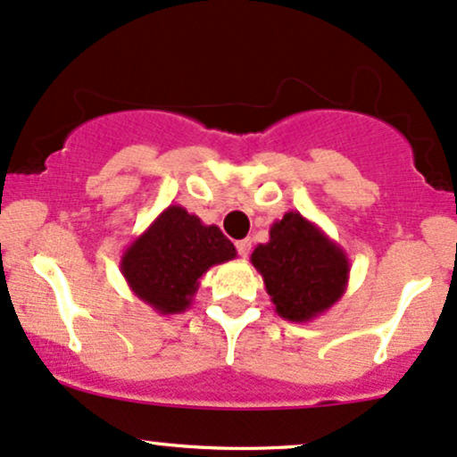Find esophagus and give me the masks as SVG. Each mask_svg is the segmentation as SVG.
<instances>
[{"instance_id":"esophagus-1","label":"esophagus","mask_w":457,"mask_h":457,"mask_svg":"<svg viewBox=\"0 0 457 457\" xmlns=\"http://www.w3.org/2000/svg\"><path fill=\"white\" fill-rule=\"evenodd\" d=\"M236 249H238V255H240V258H246V255L251 253V238L238 240V243H236Z\"/></svg>"}]
</instances>
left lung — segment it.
Instances as JSON below:
<instances>
[{"label": "left lung", "instance_id": "8db88e82", "mask_svg": "<svg viewBox=\"0 0 457 457\" xmlns=\"http://www.w3.org/2000/svg\"><path fill=\"white\" fill-rule=\"evenodd\" d=\"M269 234V243L251 253V264L283 320L312 322L344 296L350 279L348 255L301 212H286Z\"/></svg>", "mask_w": 457, "mask_h": 457}]
</instances>
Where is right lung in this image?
<instances>
[{"label":"right lung","instance_id":"add662e5","mask_svg":"<svg viewBox=\"0 0 457 457\" xmlns=\"http://www.w3.org/2000/svg\"><path fill=\"white\" fill-rule=\"evenodd\" d=\"M236 258V246L217 225L171 204L124 249L120 270L130 292L161 316L182 313L197 295L199 279Z\"/></svg>","mask_w":457,"mask_h":457}]
</instances>
